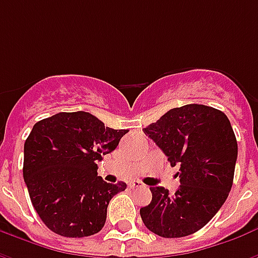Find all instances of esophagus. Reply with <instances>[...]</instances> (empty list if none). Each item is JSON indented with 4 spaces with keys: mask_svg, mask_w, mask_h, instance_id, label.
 <instances>
[{
    "mask_svg": "<svg viewBox=\"0 0 258 258\" xmlns=\"http://www.w3.org/2000/svg\"><path fill=\"white\" fill-rule=\"evenodd\" d=\"M128 186L133 189V188H141V186H144V184L141 181H133V182H130Z\"/></svg>",
    "mask_w": 258,
    "mask_h": 258,
    "instance_id": "34e87169",
    "label": "esophagus"
}]
</instances>
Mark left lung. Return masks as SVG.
<instances>
[{
	"mask_svg": "<svg viewBox=\"0 0 258 258\" xmlns=\"http://www.w3.org/2000/svg\"><path fill=\"white\" fill-rule=\"evenodd\" d=\"M145 133L171 166H179L174 195L152 186V202L140 210L146 228L163 238L192 235L210 221L232 188L238 142L218 109L190 103L174 107Z\"/></svg>",
	"mask_w": 258,
	"mask_h": 258,
	"instance_id": "obj_1",
	"label": "left lung"
}]
</instances>
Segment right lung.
<instances>
[{
	"label": "right lung",
	"mask_w": 258,
	"mask_h": 258,
	"mask_svg": "<svg viewBox=\"0 0 258 258\" xmlns=\"http://www.w3.org/2000/svg\"><path fill=\"white\" fill-rule=\"evenodd\" d=\"M127 133L105 127L87 112H60L34 124L25 142L23 178L52 232L84 238L103 228L109 202L127 185L105 182L96 163Z\"/></svg>",
	"instance_id": "obj_1"
}]
</instances>
